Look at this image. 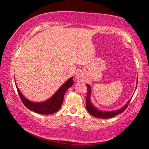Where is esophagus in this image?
Here are the masks:
<instances>
[{"instance_id":"34e87169","label":"esophagus","mask_w":149,"mask_h":149,"mask_svg":"<svg viewBox=\"0 0 149 149\" xmlns=\"http://www.w3.org/2000/svg\"><path fill=\"white\" fill-rule=\"evenodd\" d=\"M75 79H76L77 81L78 82H82V81H85V77L81 72L77 73L76 77H75Z\"/></svg>"}]
</instances>
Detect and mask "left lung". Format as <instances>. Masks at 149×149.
<instances>
[{"label":"left lung","instance_id":"left-lung-1","mask_svg":"<svg viewBox=\"0 0 149 149\" xmlns=\"http://www.w3.org/2000/svg\"><path fill=\"white\" fill-rule=\"evenodd\" d=\"M86 85L87 87V91H88V92H87V95L86 97V108H87V111L89 112V113L91 114V115L95 117L100 118V119H109V118L115 117V116L119 115V114L121 113L122 112L125 111L132 100V97H131V98L130 99V100H128L127 104H126L124 107L121 108V109L119 110H117V111H100V110H98L97 109H96V108L92 104V103L91 102V100H90L91 92V87L90 85L88 84H87Z\"/></svg>","mask_w":149,"mask_h":149}]
</instances>
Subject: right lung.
<instances>
[{"label": "right lung", "mask_w": 149, "mask_h": 149, "mask_svg": "<svg viewBox=\"0 0 149 149\" xmlns=\"http://www.w3.org/2000/svg\"><path fill=\"white\" fill-rule=\"evenodd\" d=\"M73 83V77H71L58 89V91L50 98L40 102H35L26 98V97L24 96L19 89L17 88L16 83L15 85L22 102L28 109L41 115H50L56 113L60 109L63 104L65 92L72 86Z\"/></svg>", "instance_id": "obj_1"}]
</instances>
